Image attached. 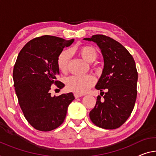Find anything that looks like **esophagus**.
Instances as JSON below:
<instances>
[{
	"label": "esophagus",
	"mask_w": 156,
	"mask_h": 156,
	"mask_svg": "<svg viewBox=\"0 0 156 156\" xmlns=\"http://www.w3.org/2000/svg\"><path fill=\"white\" fill-rule=\"evenodd\" d=\"M75 95V98H76H76H81V97L83 96L82 95L78 94V93H75V95Z\"/></svg>",
	"instance_id": "esophagus-1"
}]
</instances>
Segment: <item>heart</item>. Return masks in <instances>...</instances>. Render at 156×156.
<instances>
[{"label":"heart","instance_id":"obj_1","mask_svg":"<svg viewBox=\"0 0 156 156\" xmlns=\"http://www.w3.org/2000/svg\"><path fill=\"white\" fill-rule=\"evenodd\" d=\"M80 56L88 63L95 61L98 57V51L93 46H83L78 49ZM71 58L70 50H64L59 54L57 60V65L60 71L65 73L68 70V65ZM95 80L93 76H72L66 80L67 88L70 91L83 94L88 91L95 84Z\"/></svg>","mask_w":156,"mask_h":156}]
</instances>
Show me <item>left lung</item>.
<instances>
[{
    "instance_id": "1",
    "label": "left lung",
    "mask_w": 156,
    "mask_h": 156,
    "mask_svg": "<svg viewBox=\"0 0 156 156\" xmlns=\"http://www.w3.org/2000/svg\"><path fill=\"white\" fill-rule=\"evenodd\" d=\"M83 40L95 42L101 49L104 68L95 88L107 89V93L101 92L102 100L100 95L97 97L90 119L100 128L116 129L127 121L135 107L138 79L135 60L121 43L106 35Z\"/></svg>"
}]
</instances>
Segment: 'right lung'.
Returning <instances> with one entry per match:
<instances>
[{
  "instance_id": "obj_1",
  "label": "right lung",
  "mask_w": 156,
  "mask_h": 156,
  "mask_svg": "<svg viewBox=\"0 0 156 156\" xmlns=\"http://www.w3.org/2000/svg\"><path fill=\"white\" fill-rule=\"evenodd\" d=\"M42 35L28 42L19 54L13 70L14 86L19 104L27 121L40 131L58 128L66 119L68 107L75 99L73 93L51 96V85L61 89L57 80V60L63 48L73 42Z\"/></svg>"
}]
</instances>
